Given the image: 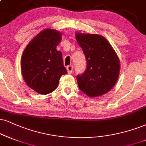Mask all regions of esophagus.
<instances>
[{
  "label": "esophagus",
  "instance_id": "obj_1",
  "mask_svg": "<svg viewBox=\"0 0 146 146\" xmlns=\"http://www.w3.org/2000/svg\"><path fill=\"white\" fill-rule=\"evenodd\" d=\"M66 68H67V71H68V74H71L72 72L73 68H74L72 66H68Z\"/></svg>",
  "mask_w": 146,
  "mask_h": 146
}]
</instances>
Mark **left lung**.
Returning a JSON list of instances; mask_svg holds the SVG:
<instances>
[{"label":"left lung","instance_id":"obj_1","mask_svg":"<svg viewBox=\"0 0 146 146\" xmlns=\"http://www.w3.org/2000/svg\"><path fill=\"white\" fill-rule=\"evenodd\" d=\"M77 42L87 60L85 72L76 77L78 87L87 96L99 97L112 89L119 76L120 61L104 36L76 33Z\"/></svg>","mask_w":146,"mask_h":146}]
</instances>
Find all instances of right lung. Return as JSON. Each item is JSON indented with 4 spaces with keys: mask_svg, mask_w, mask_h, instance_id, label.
<instances>
[{
    "mask_svg": "<svg viewBox=\"0 0 146 146\" xmlns=\"http://www.w3.org/2000/svg\"><path fill=\"white\" fill-rule=\"evenodd\" d=\"M62 34L46 29L27 45L21 59L22 76L27 85L40 94L46 95L56 89L62 75L67 74L62 53L56 49Z\"/></svg>",
    "mask_w": 146,
    "mask_h": 146,
    "instance_id": "add662e5",
    "label": "right lung"
}]
</instances>
